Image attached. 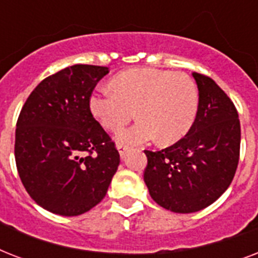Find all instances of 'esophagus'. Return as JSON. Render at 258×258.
I'll return each instance as SVG.
<instances>
[{"mask_svg": "<svg viewBox=\"0 0 258 258\" xmlns=\"http://www.w3.org/2000/svg\"><path fill=\"white\" fill-rule=\"evenodd\" d=\"M117 150H119V154H120V157L121 158L124 157L125 151H127V147H125V146H123V145H119V146H117Z\"/></svg>", "mask_w": 258, "mask_h": 258, "instance_id": "1", "label": "esophagus"}]
</instances>
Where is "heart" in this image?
I'll return each instance as SVG.
<instances>
[{
    "label": "heart",
    "mask_w": 258,
    "mask_h": 258,
    "mask_svg": "<svg viewBox=\"0 0 258 258\" xmlns=\"http://www.w3.org/2000/svg\"><path fill=\"white\" fill-rule=\"evenodd\" d=\"M112 91L100 89L89 97V108L109 131L124 127L137 109L139 120L117 135L125 145H139L158 137L161 145H172L194 124L200 104L196 82L182 72L135 68L116 75Z\"/></svg>",
    "instance_id": "1"
}]
</instances>
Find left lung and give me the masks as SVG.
<instances>
[{
    "label": "left lung",
    "instance_id": "8db88e82",
    "mask_svg": "<svg viewBox=\"0 0 258 258\" xmlns=\"http://www.w3.org/2000/svg\"><path fill=\"white\" fill-rule=\"evenodd\" d=\"M200 104L182 139L161 151L145 150L150 196L174 213L208 208L230 186L240 159L241 127L230 97L206 75L192 72Z\"/></svg>",
    "mask_w": 258,
    "mask_h": 258
}]
</instances>
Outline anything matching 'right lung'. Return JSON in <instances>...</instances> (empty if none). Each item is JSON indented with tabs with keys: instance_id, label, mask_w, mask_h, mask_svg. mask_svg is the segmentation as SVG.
<instances>
[{
	"instance_id": "1",
	"label": "right lung",
	"mask_w": 258,
	"mask_h": 258,
	"mask_svg": "<svg viewBox=\"0 0 258 258\" xmlns=\"http://www.w3.org/2000/svg\"><path fill=\"white\" fill-rule=\"evenodd\" d=\"M107 67L76 64L44 79L22 105L14 157L30 198L60 216H79L107 194L120 155L93 117L89 97Z\"/></svg>"
}]
</instances>
